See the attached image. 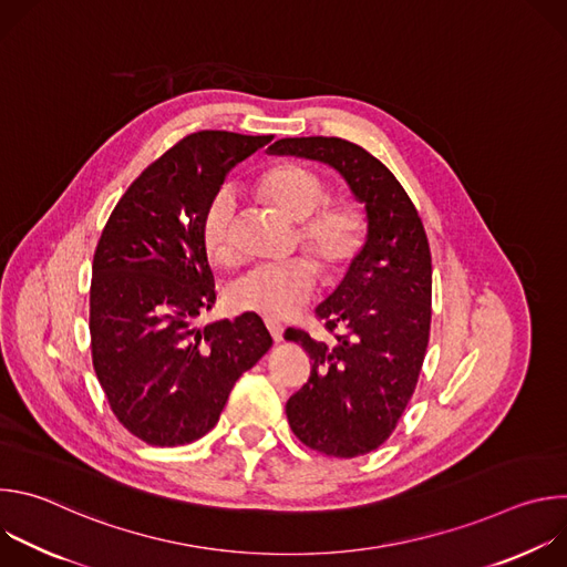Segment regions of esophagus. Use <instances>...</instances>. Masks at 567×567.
Segmentation results:
<instances>
[{
  "instance_id": "34e87169",
  "label": "esophagus",
  "mask_w": 567,
  "mask_h": 567,
  "mask_svg": "<svg viewBox=\"0 0 567 567\" xmlns=\"http://www.w3.org/2000/svg\"><path fill=\"white\" fill-rule=\"evenodd\" d=\"M265 322H267V330H269L271 339H274L276 343H280V341H282V332H285V328L280 326V322H278V320H271V318H267Z\"/></svg>"
}]
</instances>
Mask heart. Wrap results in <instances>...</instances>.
<instances>
[{"instance_id": "heart-1", "label": "heart", "mask_w": 567, "mask_h": 567, "mask_svg": "<svg viewBox=\"0 0 567 567\" xmlns=\"http://www.w3.org/2000/svg\"><path fill=\"white\" fill-rule=\"evenodd\" d=\"M258 190L289 219L300 221V247L330 278L343 276L359 258L368 239L363 215L352 204H328L330 193L313 173L293 164H280L262 173ZM202 245L217 267H235L239 260L235 241V202L219 190L210 197L202 217ZM318 289L316 267L305 258L285 265L258 267L239 278L228 293L237 311L258 313L271 320L296 316Z\"/></svg>"}]
</instances>
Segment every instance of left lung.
Masks as SVG:
<instances>
[{"label":"left lung","mask_w":567,"mask_h":567,"mask_svg":"<svg viewBox=\"0 0 567 567\" xmlns=\"http://www.w3.org/2000/svg\"><path fill=\"white\" fill-rule=\"evenodd\" d=\"M271 154L332 166L365 204L368 239L337 291L316 307L334 343L289 328L311 359L287 401L293 435L332 457L379 449L415 392L431 332V249L415 204L377 156L337 136L280 138Z\"/></svg>","instance_id":"1"}]
</instances>
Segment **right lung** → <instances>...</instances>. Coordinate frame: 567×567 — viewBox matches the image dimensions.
<instances>
[{
	"mask_svg": "<svg viewBox=\"0 0 567 567\" xmlns=\"http://www.w3.org/2000/svg\"><path fill=\"white\" fill-rule=\"evenodd\" d=\"M274 136L188 134L150 164L112 210L92 267L96 377L116 420L152 446H182L219 420L235 381L271 348L258 313L215 320L202 217L228 171Z\"/></svg>",
	"mask_w": 567,
	"mask_h": 567,
	"instance_id": "1",
	"label": "right lung"
}]
</instances>
